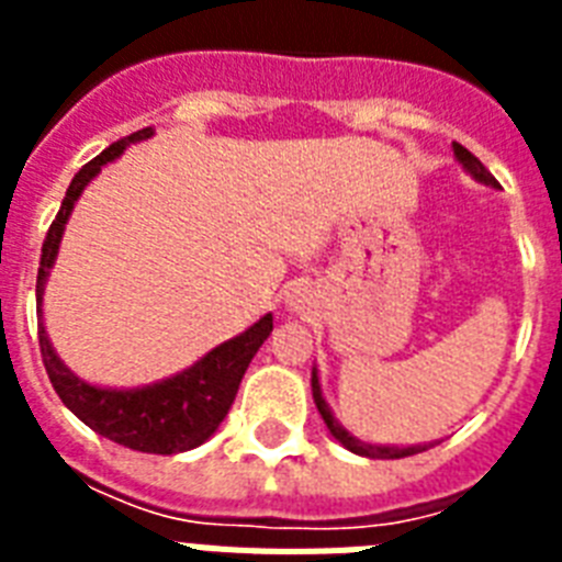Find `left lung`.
I'll list each match as a JSON object with an SVG mask.
<instances>
[{
  "mask_svg": "<svg viewBox=\"0 0 562 562\" xmlns=\"http://www.w3.org/2000/svg\"><path fill=\"white\" fill-rule=\"evenodd\" d=\"M454 148V157H458V162H461L463 169L470 171L472 178L479 180V183H484V187H493L498 189L496 178L490 175L487 169H484V162L475 157L472 151H467L463 145L452 143ZM312 396H315V405L317 411H321V417H324L326 428L333 431V437L338 440L341 446H347L350 452L361 454V458H382V461H393V458H408V454H417V452H426L428 446L431 443H417V446H382V443H364V440H359V437H352L347 428L335 419L333 408H329V402L324 400V391H321V382H317V370H312Z\"/></svg>",
  "mask_w": 562,
  "mask_h": 562,
  "instance_id": "left-lung-1",
  "label": "left lung"
}]
</instances>
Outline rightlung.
<instances>
[{
    "label": "right lung",
    "instance_id": "add662e5",
    "mask_svg": "<svg viewBox=\"0 0 562 562\" xmlns=\"http://www.w3.org/2000/svg\"><path fill=\"white\" fill-rule=\"evenodd\" d=\"M154 136L151 127H143L136 134L119 139L110 148L90 160L78 175L72 178L66 198L57 210L55 221L46 233L43 241V254H40L37 268V338H40V356L46 364L48 382L57 391L60 402L72 411L75 417L87 423L92 431L108 437L113 443L136 449V452L148 454H178L189 452L203 440L215 435L221 419L227 417L229 405L236 400L238 384L245 375L247 364L256 356V350L268 341L273 329V315L259 317L250 329H245L236 338L218 344L203 359H198L192 368L180 370V373L160 379L154 384L143 387H131V391H116V387H99L78 379L72 370L66 368L64 361L57 359L55 347L48 341L46 326H43V291L52 265L57 259V247L64 238L66 221L72 215L75 201L81 198L101 166H108L125 151L127 145L143 143Z\"/></svg>",
    "mask_w": 562,
    "mask_h": 562
}]
</instances>
